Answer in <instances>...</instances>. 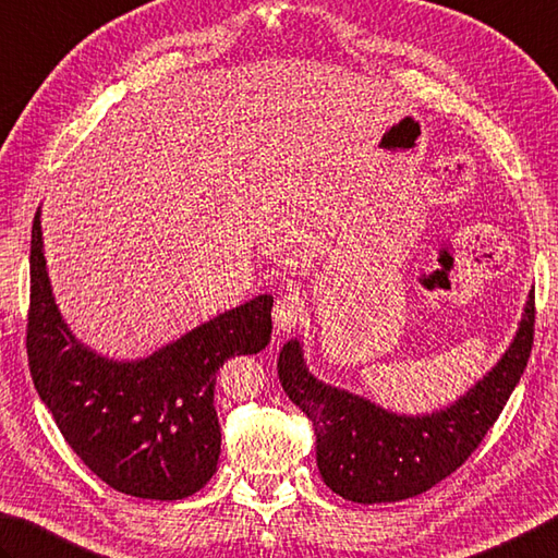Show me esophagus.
Instances as JSON below:
<instances>
[{"label":"esophagus","instance_id":"1","mask_svg":"<svg viewBox=\"0 0 558 558\" xmlns=\"http://www.w3.org/2000/svg\"><path fill=\"white\" fill-rule=\"evenodd\" d=\"M306 315V303L299 296V291H289L275 303V325L279 332H291Z\"/></svg>","mask_w":558,"mask_h":558}]
</instances>
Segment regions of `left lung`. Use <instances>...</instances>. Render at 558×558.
<instances>
[{"mask_svg": "<svg viewBox=\"0 0 558 558\" xmlns=\"http://www.w3.org/2000/svg\"><path fill=\"white\" fill-rule=\"evenodd\" d=\"M534 335V293L498 364L447 408L403 415L315 378L299 338L279 352L283 391L315 429L318 471L344 500L396 502L420 496L464 464L506 408L527 366Z\"/></svg>", "mask_w": 558, "mask_h": 558, "instance_id": "left-lung-1", "label": "left lung"}]
</instances>
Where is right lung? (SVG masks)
I'll return each mask as SVG.
<instances>
[{"mask_svg": "<svg viewBox=\"0 0 558 558\" xmlns=\"http://www.w3.org/2000/svg\"><path fill=\"white\" fill-rule=\"evenodd\" d=\"M269 293L196 325L143 360H111L80 342L48 279L40 208L31 230L28 366L40 401L72 451L113 490L182 500L216 474V374L271 340Z\"/></svg>", "mask_w": 558, "mask_h": 558, "instance_id": "add662e5", "label": "right lung"}]
</instances>
